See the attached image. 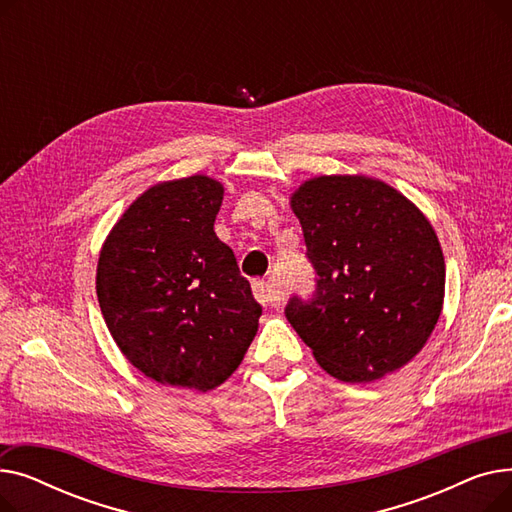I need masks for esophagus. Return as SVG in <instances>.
<instances>
[{
  "mask_svg": "<svg viewBox=\"0 0 512 512\" xmlns=\"http://www.w3.org/2000/svg\"><path fill=\"white\" fill-rule=\"evenodd\" d=\"M253 294H255V299L261 303V305H272V307H276V305H280V301L284 299V288H280L278 284H274V282H270V280H255L253 282Z\"/></svg>",
  "mask_w": 512,
  "mask_h": 512,
  "instance_id": "obj_1",
  "label": "esophagus"
}]
</instances>
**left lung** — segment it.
<instances>
[{"label":"left lung","instance_id":"obj_1","mask_svg":"<svg viewBox=\"0 0 512 512\" xmlns=\"http://www.w3.org/2000/svg\"><path fill=\"white\" fill-rule=\"evenodd\" d=\"M315 267V299L286 317L332 378L365 384L405 367L432 336L446 265L421 209L369 176H315L290 197Z\"/></svg>","mask_w":512,"mask_h":512}]
</instances>
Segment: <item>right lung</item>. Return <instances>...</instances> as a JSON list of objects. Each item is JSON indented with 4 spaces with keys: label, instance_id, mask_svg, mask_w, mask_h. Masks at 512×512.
<instances>
[{
    "label": "right lung",
    "instance_id": "1",
    "mask_svg": "<svg viewBox=\"0 0 512 512\" xmlns=\"http://www.w3.org/2000/svg\"><path fill=\"white\" fill-rule=\"evenodd\" d=\"M222 182H157L132 201L97 261V299L122 355L164 386L213 390L251 346L261 317L236 257L215 236Z\"/></svg>",
    "mask_w": 512,
    "mask_h": 512
}]
</instances>
